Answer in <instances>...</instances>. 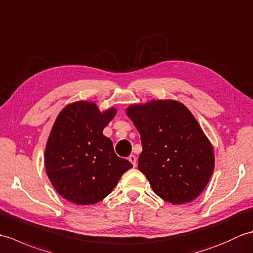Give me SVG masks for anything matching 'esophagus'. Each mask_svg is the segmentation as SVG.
Masks as SVG:
<instances>
[{"label": "esophagus", "mask_w": 253, "mask_h": 253, "mask_svg": "<svg viewBox=\"0 0 253 253\" xmlns=\"http://www.w3.org/2000/svg\"><path fill=\"white\" fill-rule=\"evenodd\" d=\"M128 160H129V162L132 164L133 168H136V166H137V159H136L135 155H133V154L129 155V157H128Z\"/></svg>", "instance_id": "34e87169"}]
</instances>
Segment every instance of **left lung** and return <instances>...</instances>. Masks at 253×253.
Masks as SVG:
<instances>
[{"label": "left lung", "mask_w": 253, "mask_h": 253, "mask_svg": "<svg viewBox=\"0 0 253 253\" xmlns=\"http://www.w3.org/2000/svg\"><path fill=\"white\" fill-rule=\"evenodd\" d=\"M127 116L140 133L138 169L163 200L184 204L207 187L215 165L211 142L188 107L176 100L131 104Z\"/></svg>", "instance_id": "left-lung-1"}]
</instances>
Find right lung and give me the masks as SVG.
<instances>
[{
    "label": "right lung",
    "mask_w": 253,
    "mask_h": 253,
    "mask_svg": "<svg viewBox=\"0 0 253 253\" xmlns=\"http://www.w3.org/2000/svg\"><path fill=\"white\" fill-rule=\"evenodd\" d=\"M115 107L100 111L92 101L67 104L57 115L47 138L44 164L52 186L78 206L98 203L109 196L132 164L117 157L103 129Z\"/></svg>",
    "instance_id": "1"
}]
</instances>
